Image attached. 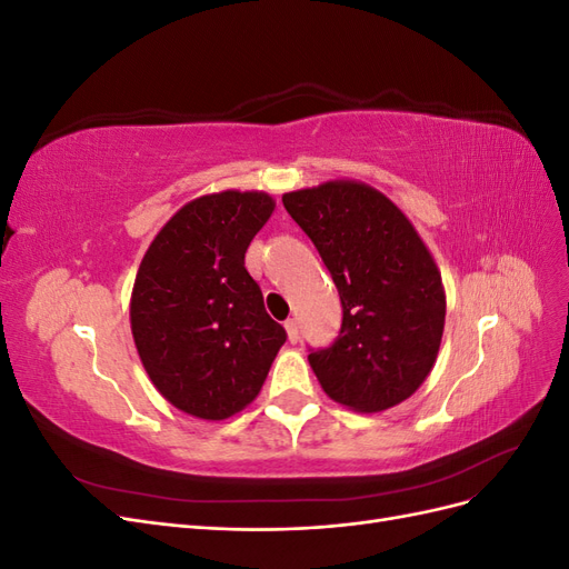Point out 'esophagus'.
<instances>
[{"mask_svg":"<svg viewBox=\"0 0 569 569\" xmlns=\"http://www.w3.org/2000/svg\"><path fill=\"white\" fill-rule=\"evenodd\" d=\"M284 330H287V337H289L291 343L299 341V325H297L295 318H289V320L284 322Z\"/></svg>","mask_w":569,"mask_h":569,"instance_id":"esophagus-1","label":"esophagus"}]
</instances>
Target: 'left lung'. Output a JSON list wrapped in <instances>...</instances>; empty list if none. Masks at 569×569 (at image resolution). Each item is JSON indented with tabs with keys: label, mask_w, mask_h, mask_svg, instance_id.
I'll return each mask as SVG.
<instances>
[{
	"label": "left lung",
	"mask_w": 569,
	"mask_h": 569,
	"mask_svg": "<svg viewBox=\"0 0 569 569\" xmlns=\"http://www.w3.org/2000/svg\"><path fill=\"white\" fill-rule=\"evenodd\" d=\"M311 237L341 299L332 347L308 353L332 401L380 412L406 401L435 368L446 295L432 253L403 211L375 187L330 180L282 197Z\"/></svg>",
	"instance_id": "obj_1"
}]
</instances>
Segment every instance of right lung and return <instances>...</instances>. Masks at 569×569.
Masks as SVG:
<instances>
[{
  "label": "right lung",
  "mask_w": 569,
  "mask_h": 569,
  "mask_svg": "<svg viewBox=\"0 0 569 569\" xmlns=\"http://www.w3.org/2000/svg\"><path fill=\"white\" fill-rule=\"evenodd\" d=\"M272 211L266 192L199 197L166 222L137 270V353L153 387L187 416L226 420L244 410L287 339L244 268Z\"/></svg>",
  "instance_id": "obj_1"
}]
</instances>
